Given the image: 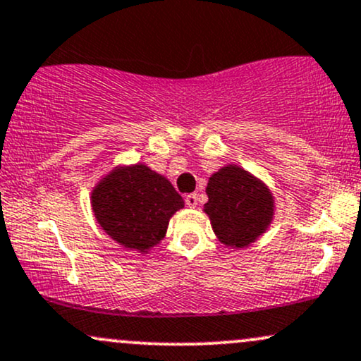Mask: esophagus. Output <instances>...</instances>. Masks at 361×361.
<instances>
[{
  "label": "esophagus",
  "mask_w": 361,
  "mask_h": 361,
  "mask_svg": "<svg viewBox=\"0 0 361 361\" xmlns=\"http://www.w3.org/2000/svg\"><path fill=\"white\" fill-rule=\"evenodd\" d=\"M185 202H186V205L190 207V209H195V207L198 205V197L195 193H190V195H186V197H185Z\"/></svg>",
  "instance_id": "esophagus-1"
}]
</instances>
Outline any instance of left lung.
I'll list each match as a JSON object with an SVG mask.
<instances>
[{
    "mask_svg": "<svg viewBox=\"0 0 361 361\" xmlns=\"http://www.w3.org/2000/svg\"><path fill=\"white\" fill-rule=\"evenodd\" d=\"M205 192L209 202L204 212L226 246L234 250L247 246L270 227L275 215L270 188L241 166L227 164L215 171Z\"/></svg>",
    "mask_w": 361,
    "mask_h": 361,
    "instance_id": "1",
    "label": "left lung"
}]
</instances>
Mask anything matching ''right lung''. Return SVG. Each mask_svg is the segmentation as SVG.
Here are the masks:
<instances>
[{"mask_svg":"<svg viewBox=\"0 0 361 361\" xmlns=\"http://www.w3.org/2000/svg\"><path fill=\"white\" fill-rule=\"evenodd\" d=\"M91 207L114 241L130 251L147 252L166 235L169 219L185 202L169 180L137 163L103 176L91 192Z\"/></svg>","mask_w":361,"mask_h":361,"instance_id":"obj_1","label":"right lung"}]
</instances>
